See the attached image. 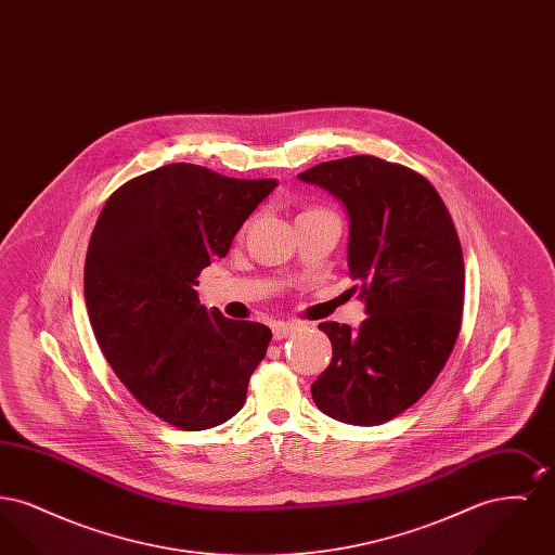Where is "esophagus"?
<instances>
[{
    "label": "esophagus",
    "mask_w": 555,
    "mask_h": 555,
    "mask_svg": "<svg viewBox=\"0 0 555 555\" xmlns=\"http://www.w3.org/2000/svg\"><path fill=\"white\" fill-rule=\"evenodd\" d=\"M293 331H297V324H295V322H274V324H272V335H274L276 341L287 339Z\"/></svg>",
    "instance_id": "obj_1"
}]
</instances>
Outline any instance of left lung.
<instances>
[{
	"label": "left lung",
	"mask_w": 555,
	"mask_h": 555,
	"mask_svg": "<svg viewBox=\"0 0 555 555\" xmlns=\"http://www.w3.org/2000/svg\"><path fill=\"white\" fill-rule=\"evenodd\" d=\"M341 202L347 266L366 320L322 322L333 360L312 385L318 410L353 426L387 423L443 370L464 306V258L435 186L374 156L322 162L297 175Z\"/></svg>",
	"instance_id": "1"
}]
</instances>
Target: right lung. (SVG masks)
<instances>
[{"instance_id": "1", "label": "right lung", "mask_w": 555, "mask_h": 555, "mask_svg": "<svg viewBox=\"0 0 555 555\" xmlns=\"http://www.w3.org/2000/svg\"><path fill=\"white\" fill-rule=\"evenodd\" d=\"M276 185L168 164L114 191L95 222L85 260L95 339L122 385L164 423L204 430L245 403L272 333L199 306L195 287Z\"/></svg>"}]
</instances>
